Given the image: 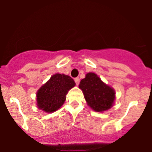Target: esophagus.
I'll list each match as a JSON object with an SVG mask.
<instances>
[{"mask_svg": "<svg viewBox=\"0 0 152 152\" xmlns=\"http://www.w3.org/2000/svg\"><path fill=\"white\" fill-rule=\"evenodd\" d=\"M75 84H77V85H78L79 83H80V78H79V77H75Z\"/></svg>", "mask_w": 152, "mask_h": 152, "instance_id": "obj_1", "label": "esophagus"}]
</instances>
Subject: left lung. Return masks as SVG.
<instances>
[{
  "mask_svg": "<svg viewBox=\"0 0 152 152\" xmlns=\"http://www.w3.org/2000/svg\"><path fill=\"white\" fill-rule=\"evenodd\" d=\"M81 89L86 101L92 110L103 112L111 108L115 100V91L103 83L94 73H88L85 78L80 80Z\"/></svg>",
  "mask_w": 152,
  "mask_h": 152,
  "instance_id": "left-lung-1",
  "label": "left lung"
}]
</instances>
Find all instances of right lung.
I'll use <instances>...</instances> for the list:
<instances>
[{
    "label": "right lung",
    "mask_w": 152,
    "mask_h": 152,
    "mask_svg": "<svg viewBox=\"0 0 152 152\" xmlns=\"http://www.w3.org/2000/svg\"><path fill=\"white\" fill-rule=\"evenodd\" d=\"M75 85V82L68 75H52L36 94L37 106L45 112H55L63 105L68 91Z\"/></svg>",
    "instance_id": "1"
}]
</instances>
